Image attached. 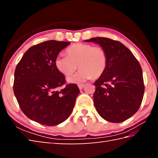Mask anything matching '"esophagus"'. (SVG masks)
I'll return each mask as SVG.
<instances>
[{
  "label": "esophagus",
  "mask_w": 158,
  "mask_h": 158,
  "mask_svg": "<svg viewBox=\"0 0 158 158\" xmlns=\"http://www.w3.org/2000/svg\"><path fill=\"white\" fill-rule=\"evenodd\" d=\"M78 87L79 89H82L83 88V87H84V84H78Z\"/></svg>",
  "instance_id": "obj_1"
}]
</instances>
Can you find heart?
<instances>
[{
	"mask_svg": "<svg viewBox=\"0 0 158 158\" xmlns=\"http://www.w3.org/2000/svg\"><path fill=\"white\" fill-rule=\"evenodd\" d=\"M66 55L56 57L55 64L57 69L64 75H71L78 68L79 71L67 77L71 83H78L90 79H97L105 72L108 58L101 47H94L86 43H75L66 50Z\"/></svg>",
	"mask_w": 158,
	"mask_h": 158,
	"instance_id": "heart-1",
	"label": "heart"
}]
</instances>
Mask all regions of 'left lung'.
I'll return each instance as SVG.
<instances>
[{
    "label": "left lung",
    "instance_id": "obj_1",
    "mask_svg": "<svg viewBox=\"0 0 158 158\" xmlns=\"http://www.w3.org/2000/svg\"><path fill=\"white\" fill-rule=\"evenodd\" d=\"M85 41L99 44L108 58L105 72L94 83V102L97 112L108 122H124L141 105L145 91L141 66L122 43L105 37Z\"/></svg>",
    "mask_w": 158,
    "mask_h": 158
}]
</instances>
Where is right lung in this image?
Instances as JSON below:
<instances>
[{
  "label": "right lung",
  "instance_id": "add662e5",
  "mask_svg": "<svg viewBox=\"0 0 158 158\" xmlns=\"http://www.w3.org/2000/svg\"><path fill=\"white\" fill-rule=\"evenodd\" d=\"M70 43L51 40L30 48L17 65L13 92L20 109L28 118L42 125L56 126L71 114L79 89L66 85L55 60Z\"/></svg>",
  "mask_w": 158,
  "mask_h": 158
}]
</instances>
